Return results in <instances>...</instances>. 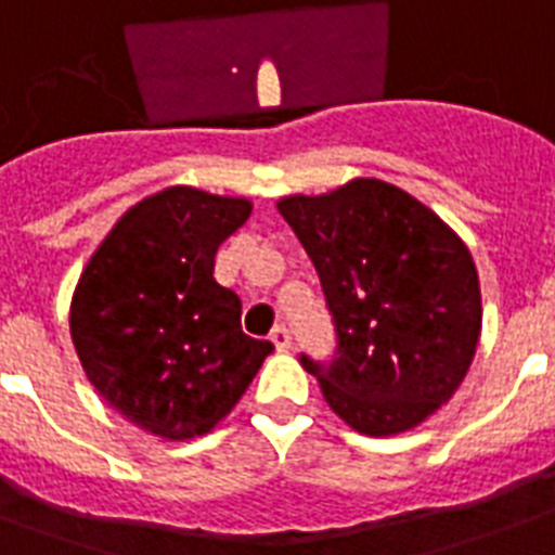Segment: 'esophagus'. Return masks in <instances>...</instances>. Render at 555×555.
Returning <instances> with one entry per match:
<instances>
[{"label": "esophagus", "instance_id": "esophagus-1", "mask_svg": "<svg viewBox=\"0 0 555 555\" xmlns=\"http://www.w3.org/2000/svg\"><path fill=\"white\" fill-rule=\"evenodd\" d=\"M270 343H273L279 351H287V348H291V343H294V337H291V328H287V325H276V328L270 331Z\"/></svg>", "mask_w": 555, "mask_h": 555}]
</instances>
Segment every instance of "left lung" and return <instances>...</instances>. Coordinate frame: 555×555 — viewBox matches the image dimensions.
I'll return each instance as SVG.
<instances>
[{
	"label": "left lung",
	"mask_w": 555,
	"mask_h": 555,
	"mask_svg": "<svg viewBox=\"0 0 555 555\" xmlns=\"http://www.w3.org/2000/svg\"><path fill=\"white\" fill-rule=\"evenodd\" d=\"M320 273L337 357L302 365L351 429H414L464 383L481 337L466 244L426 204L377 178L276 204Z\"/></svg>",
	"instance_id": "8db88e82"
}]
</instances>
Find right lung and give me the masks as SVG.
<instances>
[{"mask_svg":"<svg viewBox=\"0 0 555 555\" xmlns=\"http://www.w3.org/2000/svg\"><path fill=\"white\" fill-rule=\"evenodd\" d=\"M247 198L169 186L126 209L82 270L72 339L82 371L126 421L167 440L207 435L273 351L242 331V299L212 279Z\"/></svg>","mask_w":555,"mask_h":555,"instance_id":"add662e5","label":"right lung"}]
</instances>
